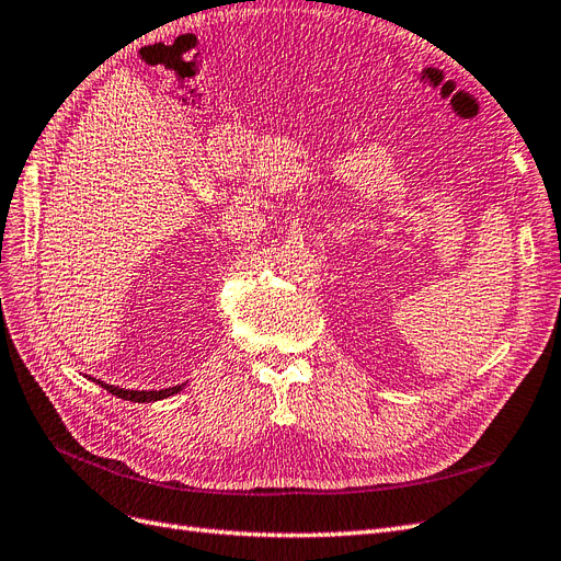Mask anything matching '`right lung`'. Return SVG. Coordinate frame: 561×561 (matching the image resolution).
<instances>
[{
    "label": "right lung",
    "instance_id": "add662e5",
    "mask_svg": "<svg viewBox=\"0 0 561 561\" xmlns=\"http://www.w3.org/2000/svg\"><path fill=\"white\" fill-rule=\"evenodd\" d=\"M98 386H103L107 393L122 398V400H130V402H157V400H163V398H171L175 393H180V390L184 388L182 386H173V388H161V390H126V388H118V386H112V383H105L100 379H93Z\"/></svg>",
    "mask_w": 561,
    "mask_h": 561
}]
</instances>
